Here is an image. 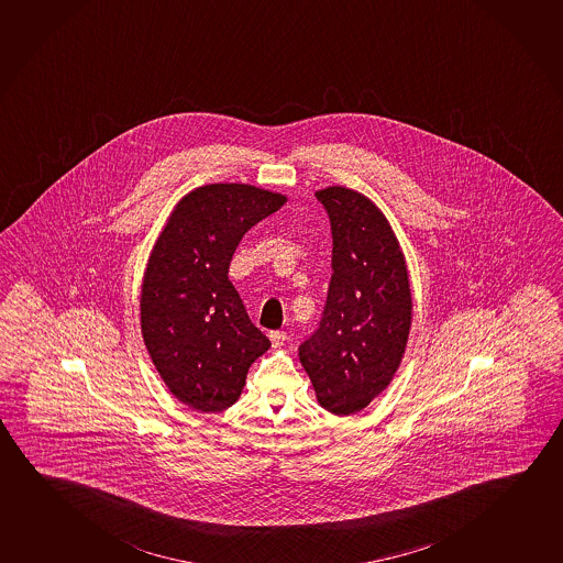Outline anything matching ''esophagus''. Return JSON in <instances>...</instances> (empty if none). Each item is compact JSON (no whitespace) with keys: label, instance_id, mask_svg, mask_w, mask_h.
<instances>
[{"label":"esophagus","instance_id":"1","mask_svg":"<svg viewBox=\"0 0 563 563\" xmlns=\"http://www.w3.org/2000/svg\"><path fill=\"white\" fill-rule=\"evenodd\" d=\"M286 331H271L269 339L271 343H273V346H280V344L285 343L286 341Z\"/></svg>","mask_w":563,"mask_h":563}]
</instances>
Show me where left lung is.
<instances>
[{
    "instance_id": "obj_1",
    "label": "left lung",
    "mask_w": 563,
    "mask_h": 563,
    "mask_svg": "<svg viewBox=\"0 0 563 563\" xmlns=\"http://www.w3.org/2000/svg\"><path fill=\"white\" fill-rule=\"evenodd\" d=\"M331 238V280L318 329L300 344L319 405L354 415L384 391L407 346L412 298L389 222L352 189H321Z\"/></svg>"
}]
</instances>
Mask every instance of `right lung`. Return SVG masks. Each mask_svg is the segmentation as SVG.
<instances>
[{
    "label": "right lung",
    "mask_w": 563,
    "mask_h": 563,
    "mask_svg": "<svg viewBox=\"0 0 563 563\" xmlns=\"http://www.w3.org/2000/svg\"><path fill=\"white\" fill-rule=\"evenodd\" d=\"M286 197L244 184H211L184 197L148 257L141 331L158 374L184 405L232 407L269 339L253 325L229 267L245 232Z\"/></svg>",
    "instance_id": "1"
}]
</instances>
